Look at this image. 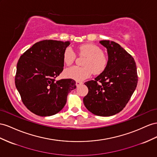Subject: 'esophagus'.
Returning <instances> with one entry per match:
<instances>
[{
    "instance_id": "1",
    "label": "esophagus",
    "mask_w": 157,
    "mask_h": 157,
    "mask_svg": "<svg viewBox=\"0 0 157 157\" xmlns=\"http://www.w3.org/2000/svg\"><path fill=\"white\" fill-rule=\"evenodd\" d=\"M82 84V82H80V81H76V86H77V87L79 86L80 85H81V84Z\"/></svg>"
}]
</instances>
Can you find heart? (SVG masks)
I'll use <instances>...</instances> for the list:
<instances>
[{
    "instance_id": "obj_1",
    "label": "heart",
    "mask_w": 157,
    "mask_h": 157,
    "mask_svg": "<svg viewBox=\"0 0 157 157\" xmlns=\"http://www.w3.org/2000/svg\"><path fill=\"white\" fill-rule=\"evenodd\" d=\"M80 56L86 57L83 63L84 67H72L65 70V77L77 81L90 77L92 72L95 75H100L106 69L108 59L106 55L98 46L91 44H86L78 48ZM76 54L71 48H67L63 53V61L67 65H70L74 62Z\"/></svg>"
}]
</instances>
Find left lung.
Returning <instances> with one entry per match:
<instances>
[{"mask_svg": "<svg viewBox=\"0 0 157 157\" xmlns=\"http://www.w3.org/2000/svg\"><path fill=\"white\" fill-rule=\"evenodd\" d=\"M107 49L106 69L94 80L84 84L88 92L83 102L88 111L100 116H111L125 108L137 85V67L134 59L116 42L101 40Z\"/></svg>", "mask_w": 157, "mask_h": 157, "instance_id": "obj_1", "label": "left lung"}]
</instances>
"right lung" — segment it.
Masks as SVG:
<instances>
[{
	"label": "right lung",
	"instance_id": "add662e5",
	"mask_svg": "<svg viewBox=\"0 0 157 157\" xmlns=\"http://www.w3.org/2000/svg\"><path fill=\"white\" fill-rule=\"evenodd\" d=\"M70 41L37 42L20 57L15 84L23 104L40 116L57 113L65 106L67 95L76 88L73 79L56 80L63 70V56Z\"/></svg>",
	"mask_w": 157,
	"mask_h": 157
}]
</instances>
